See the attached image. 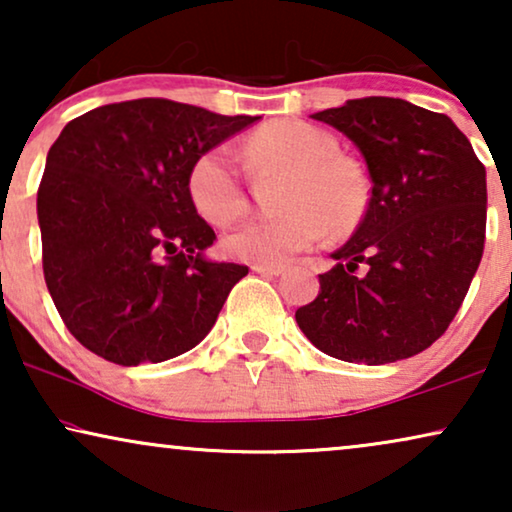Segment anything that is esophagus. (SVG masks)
Segmentation results:
<instances>
[{
    "label": "esophagus",
    "mask_w": 512,
    "mask_h": 512,
    "mask_svg": "<svg viewBox=\"0 0 512 512\" xmlns=\"http://www.w3.org/2000/svg\"><path fill=\"white\" fill-rule=\"evenodd\" d=\"M251 270L258 272V275H282L286 270L284 263H254L251 265Z\"/></svg>",
    "instance_id": "34e87169"
}]
</instances>
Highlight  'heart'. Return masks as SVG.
<instances>
[{
	"label": "heart",
	"instance_id": "heart-1",
	"mask_svg": "<svg viewBox=\"0 0 512 512\" xmlns=\"http://www.w3.org/2000/svg\"><path fill=\"white\" fill-rule=\"evenodd\" d=\"M328 132L298 121H275L244 142V158L258 172H282V214L254 219L226 235L230 256L249 263H282L312 247L331 230L349 233L361 221L368 184L352 160L335 156ZM188 193L207 221H235L247 207V193L233 149L216 146L202 153L188 174Z\"/></svg>",
	"mask_w": 512,
	"mask_h": 512
}]
</instances>
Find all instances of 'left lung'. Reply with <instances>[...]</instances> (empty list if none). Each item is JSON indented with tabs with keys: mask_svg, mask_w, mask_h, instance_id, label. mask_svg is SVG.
Here are the masks:
<instances>
[{
	"mask_svg": "<svg viewBox=\"0 0 512 512\" xmlns=\"http://www.w3.org/2000/svg\"><path fill=\"white\" fill-rule=\"evenodd\" d=\"M312 118L352 139L373 188L359 228L319 275V296L298 307L300 331L340 361L410 359L447 331L480 265L485 167L452 118L396 97Z\"/></svg>",
	"mask_w": 512,
	"mask_h": 512,
	"instance_id": "1",
	"label": "left lung"
}]
</instances>
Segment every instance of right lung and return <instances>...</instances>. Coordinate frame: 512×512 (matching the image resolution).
Listing matches in <instances>:
<instances>
[{"label": "right lung", "mask_w": 512, "mask_h": 512, "mask_svg": "<svg viewBox=\"0 0 512 512\" xmlns=\"http://www.w3.org/2000/svg\"><path fill=\"white\" fill-rule=\"evenodd\" d=\"M261 116L144 97L62 128L37 193L44 277L69 333L118 366L160 363L205 340L249 268L212 261L216 235L188 174Z\"/></svg>", "instance_id": "1"}]
</instances>
